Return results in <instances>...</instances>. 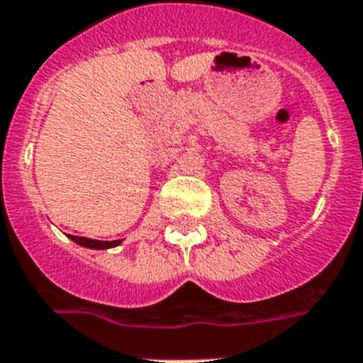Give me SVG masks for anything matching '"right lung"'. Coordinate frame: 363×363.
Here are the masks:
<instances>
[{
  "mask_svg": "<svg viewBox=\"0 0 363 363\" xmlns=\"http://www.w3.org/2000/svg\"><path fill=\"white\" fill-rule=\"evenodd\" d=\"M69 240L77 243V245H81V247H86V249H111L121 243V240H114V242H101V240L81 238V236H69Z\"/></svg>",
  "mask_w": 363,
  "mask_h": 363,
  "instance_id": "right-lung-1",
  "label": "right lung"
}]
</instances>
